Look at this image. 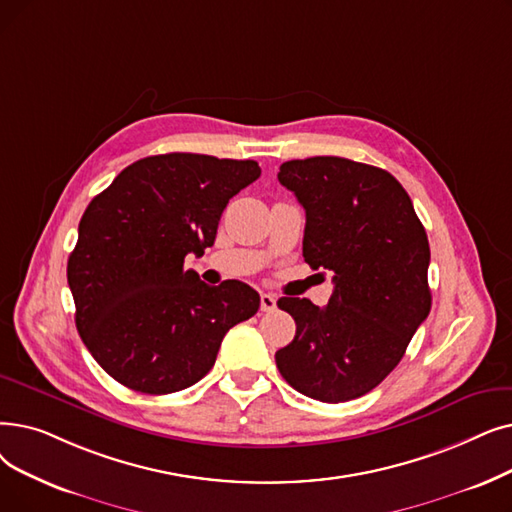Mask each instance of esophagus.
Instances as JSON below:
<instances>
[{
	"label": "esophagus",
	"mask_w": 512,
	"mask_h": 512,
	"mask_svg": "<svg viewBox=\"0 0 512 512\" xmlns=\"http://www.w3.org/2000/svg\"><path fill=\"white\" fill-rule=\"evenodd\" d=\"M276 309V297L270 293H261V311H274Z\"/></svg>",
	"instance_id": "esophagus-1"
}]
</instances>
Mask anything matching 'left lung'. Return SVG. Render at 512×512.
<instances>
[{"label": "left lung", "instance_id": "obj_1", "mask_svg": "<svg viewBox=\"0 0 512 512\" xmlns=\"http://www.w3.org/2000/svg\"><path fill=\"white\" fill-rule=\"evenodd\" d=\"M305 209L303 257L335 272L328 305L282 297L295 339L276 351L284 381L339 404L379 385L431 311L429 240L408 192L385 169L341 157L280 165Z\"/></svg>", "mask_w": 512, "mask_h": 512}]
</instances>
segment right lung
Here are the masks:
<instances>
[{"mask_svg":"<svg viewBox=\"0 0 512 512\" xmlns=\"http://www.w3.org/2000/svg\"><path fill=\"white\" fill-rule=\"evenodd\" d=\"M255 161L169 152L125 167L87 205L66 265L75 324L94 360L121 385L182 391L213 368L226 332L259 309L249 284H205L184 268L215 242Z\"/></svg>","mask_w":512,"mask_h":512,"instance_id":"right-lung-1","label":"right lung"}]
</instances>
